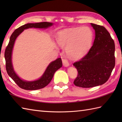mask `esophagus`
Wrapping results in <instances>:
<instances>
[{
  "instance_id": "1",
  "label": "esophagus",
  "mask_w": 122,
  "mask_h": 122,
  "mask_svg": "<svg viewBox=\"0 0 122 122\" xmlns=\"http://www.w3.org/2000/svg\"><path fill=\"white\" fill-rule=\"evenodd\" d=\"M63 64L64 66H69V63L66 59H64L62 60Z\"/></svg>"
}]
</instances>
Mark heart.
Segmentation results:
<instances>
[{
    "mask_svg": "<svg viewBox=\"0 0 122 122\" xmlns=\"http://www.w3.org/2000/svg\"><path fill=\"white\" fill-rule=\"evenodd\" d=\"M92 37V32L89 28H77L60 32L57 35L56 41L61 46H68L67 52L69 55L79 58L86 52Z\"/></svg>",
    "mask_w": 122,
    "mask_h": 122,
    "instance_id": "heart-1",
    "label": "heart"
}]
</instances>
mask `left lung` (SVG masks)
<instances>
[{
	"label": "left lung",
	"mask_w": 122,
	"mask_h": 122,
	"mask_svg": "<svg viewBox=\"0 0 122 122\" xmlns=\"http://www.w3.org/2000/svg\"><path fill=\"white\" fill-rule=\"evenodd\" d=\"M95 38L88 52L73 65L77 77V86L89 88L103 84L109 79L115 64V43L110 33L102 25L91 24Z\"/></svg>",
	"instance_id": "obj_1"
}]
</instances>
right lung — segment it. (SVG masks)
<instances>
[{
  "instance_id": "obj_1",
  "label": "right lung",
  "mask_w": 122,
  "mask_h": 122,
  "mask_svg": "<svg viewBox=\"0 0 122 122\" xmlns=\"http://www.w3.org/2000/svg\"><path fill=\"white\" fill-rule=\"evenodd\" d=\"M52 23L41 22L35 24H27L17 28L12 33L10 38L8 45L5 51V58L6 61V69L8 74L14 80L18 86L22 89L27 90H36L42 89L46 86L51 81L55 72L62 66L61 58H58L49 64L46 71L40 79L37 81L27 82L20 79L15 74L13 69L11 62V54L13 46L15 39L25 29L29 28H46L51 26Z\"/></svg>"
}]
</instances>
